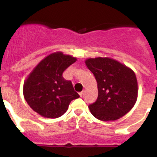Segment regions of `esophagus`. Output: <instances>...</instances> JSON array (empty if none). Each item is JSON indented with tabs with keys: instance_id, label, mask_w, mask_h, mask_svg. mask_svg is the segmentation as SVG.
I'll list each match as a JSON object with an SVG mask.
<instances>
[{
	"instance_id": "1",
	"label": "esophagus",
	"mask_w": 157,
	"mask_h": 157,
	"mask_svg": "<svg viewBox=\"0 0 157 157\" xmlns=\"http://www.w3.org/2000/svg\"><path fill=\"white\" fill-rule=\"evenodd\" d=\"M79 94H80V97H82V96H83V91H82V92H80V93H79Z\"/></svg>"
}]
</instances>
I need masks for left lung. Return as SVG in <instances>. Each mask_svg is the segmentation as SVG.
<instances>
[{"instance_id":"8db88e82","label":"left lung","mask_w":157,"mask_h":157,"mask_svg":"<svg viewBox=\"0 0 157 157\" xmlns=\"http://www.w3.org/2000/svg\"><path fill=\"white\" fill-rule=\"evenodd\" d=\"M97 82L98 97L89 105L91 114L102 121H114L125 115L137 100L138 84L134 71L110 57L85 61Z\"/></svg>"}]
</instances>
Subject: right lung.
Listing matches in <instances>:
<instances>
[{
	"instance_id": "add662e5",
	"label": "right lung",
	"mask_w": 157,
	"mask_h": 157,
	"mask_svg": "<svg viewBox=\"0 0 157 157\" xmlns=\"http://www.w3.org/2000/svg\"><path fill=\"white\" fill-rule=\"evenodd\" d=\"M76 57L57 52L48 55L32 70L23 84V96L34 111L46 118H57L68 110L71 100L80 97L63 73Z\"/></svg>"
}]
</instances>
